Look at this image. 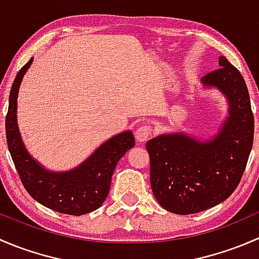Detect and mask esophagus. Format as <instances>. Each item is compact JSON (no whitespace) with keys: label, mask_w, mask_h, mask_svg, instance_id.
I'll return each instance as SVG.
<instances>
[{"label":"esophagus","mask_w":259,"mask_h":259,"mask_svg":"<svg viewBox=\"0 0 259 259\" xmlns=\"http://www.w3.org/2000/svg\"><path fill=\"white\" fill-rule=\"evenodd\" d=\"M151 133H153V127L150 125H142L135 132V139L140 143L146 142L149 139V137L151 135Z\"/></svg>","instance_id":"esophagus-1"}]
</instances>
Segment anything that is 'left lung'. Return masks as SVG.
I'll use <instances>...</instances> for the list:
<instances>
[{"label": "left lung", "instance_id": "left-lung-1", "mask_svg": "<svg viewBox=\"0 0 259 259\" xmlns=\"http://www.w3.org/2000/svg\"><path fill=\"white\" fill-rule=\"evenodd\" d=\"M219 69L205 75L229 101V117L209 142L169 134L146 143L150 185L159 204L176 214H194L226 200L241 182L254 134L249 94L241 72L224 56Z\"/></svg>", "mask_w": 259, "mask_h": 259}]
</instances>
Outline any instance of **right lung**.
<instances>
[{
  "label": "right lung",
  "instance_id": "1",
  "mask_svg": "<svg viewBox=\"0 0 259 259\" xmlns=\"http://www.w3.org/2000/svg\"><path fill=\"white\" fill-rule=\"evenodd\" d=\"M32 59L18 71L10 93L6 115V139L21 183L28 194L50 209L82 215L98 209L108 197L111 177L119 159L135 145L132 132H125L103 144L80 166L67 173H50L38 165L21 140L17 127V94Z\"/></svg>",
  "mask_w": 259,
  "mask_h": 259
}]
</instances>
